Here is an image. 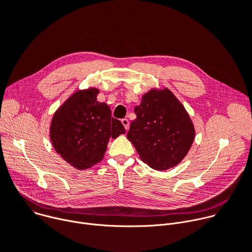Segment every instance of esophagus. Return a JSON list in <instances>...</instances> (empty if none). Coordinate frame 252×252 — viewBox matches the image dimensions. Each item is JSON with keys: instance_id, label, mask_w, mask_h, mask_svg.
Returning <instances> with one entry per match:
<instances>
[{"instance_id": "esophagus-1", "label": "esophagus", "mask_w": 252, "mask_h": 252, "mask_svg": "<svg viewBox=\"0 0 252 252\" xmlns=\"http://www.w3.org/2000/svg\"><path fill=\"white\" fill-rule=\"evenodd\" d=\"M122 124L124 125L126 130H127V129L129 128V122H128L127 119H123V120H122Z\"/></svg>"}]
</instances>
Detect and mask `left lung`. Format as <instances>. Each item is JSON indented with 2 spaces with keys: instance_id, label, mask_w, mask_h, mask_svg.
I'll use <instances>...</instances> for the list:
<instances>
[{
  "instance_id": "8db88e82",
  "label": "left lung",
  "mask_w": 252,
  "mask_h": 252,
  "mask_svg": "<svg viewBox=\"0 0 252 252\" xmlns=\"http://www.w3.org/2000/svg\"><path fill=\"white\" fill-rule=\"evenodd\" d=\"M126 137L140 159L157 170L174 167L187 157L195 136L185 105L167 88H153L135 106Z\"/></svg>"
}]
</instances>
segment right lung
Instances as JSON below:
<instances>
[{"mask_svg": "<svg viewBox=\"0 0 252 252\" xmlns=\"http://www.w3.org/2000/svg\"><path fill=\"white\" fill-rule=\"evenodd\" d=\"M99 90L88 88L70 94L55 112L50 138L58 155L69 165L84 170L99 162L111 137L126 133L112 117L111 107L99 102Z\"/></svg>", "mask_w": 252, "mask_h": 252, "instance_id": "1", "label": "right lung"}]
</instances>
